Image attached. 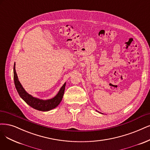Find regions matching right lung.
I'll return each instance as SVG.
<instances>
[{
  "label": "right lung",
  "mask_w": 150,
  "mask_h": 150,
  "mask_svg": "<svg viewBox=\"0 0 150 150\" xmlns=\"http://www.w3.org/2000/svg\"><path fill=\"white\" fill-rule=\"evenodd\" d=\"M13 79L15 87H16V89L20 97L28 105L36 110L43 112L52 110L60 104L62 99H63L66 86V82L61 87L58 94L54 97L51 98L50 99L43 100L39 99V98L33 97L32 95L29 94L27 92H26L18 80L16 70H15V63L13 66Z\"/></svg>",
  "instance_id": "add662e5"
}]
</instances>
